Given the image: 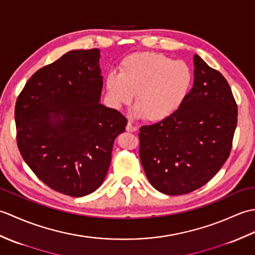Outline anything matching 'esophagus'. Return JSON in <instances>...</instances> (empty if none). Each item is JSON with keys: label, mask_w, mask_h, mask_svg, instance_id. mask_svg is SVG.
Instances as JSON below:
<instances>
[{"label": "esophagus", "mask_w": 255, "mask_h": 255, "mask_svg": "<svg viewBox=\"0 0 255 255\" xmlns=\"http://www.w3.org/2000/svg\"><path fill=\"white\" fill-rule=\"evenodd\" d=\"M137 129H138L137 126H134V125H132L131 123H128V124H127V126H126V130H127V131L133 132V131H136Z\"/></svg>", "instance_id": "1"}]
</instances>
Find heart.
<instances>
[{
    "label": "heart",
    "mask_w": 255,
    "mask_h": 255,
    "mask_svg": "<svg viewBox=\"0 0 255 255\" xmlns=\"http://www.w3.org/2000/svg\"><path fill=\"white\" fill-rule=\"evenodd\" d=\"M194 82L191 67L158 52H136L121 62V73L107 75L106 88L116 106L129 105L148 122L165 121L186 101Z\"/></svg>",
    "instance_id": "1"
}]
</instances>
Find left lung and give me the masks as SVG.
I'll return each instance as SVG.
<instances>
[{
  "label": "left lung",
  "mask_w": 255,
  "mask_h": 255,
  "mask_svg": "<svg viewBox=\"0 0 255 255\" xmlns=\"http://www.w3.org/2000/svg\"><path fill=\"white\" fill-rule=\"evenodd\" d=\"M186 101L165 121L142 126L139 156L149 182L167 195L204 186L229 158L238 122L230 86L197 55Z\"/></svg>",
  "instance_id": "1"
}]
</instances>
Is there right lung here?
Returning a JSON list of instances; mask_svg holds the SVG:
<instances>
[{"label":"right lung","instance_id":"obj_1","mask_svg":"<svg viewBox=\"0 0 255 255\" xmlns=\"http://www.w3.org/2000/svg\"><path fill=\"white\" fill-rule=\"evenodd\" d=\"M100 50H72L38 70L15 105L24 161L53 191L73 197L99 188L127 118L100 103Z\"/></svg>","mask_w":255,"mask_h":255}]
</instances>
